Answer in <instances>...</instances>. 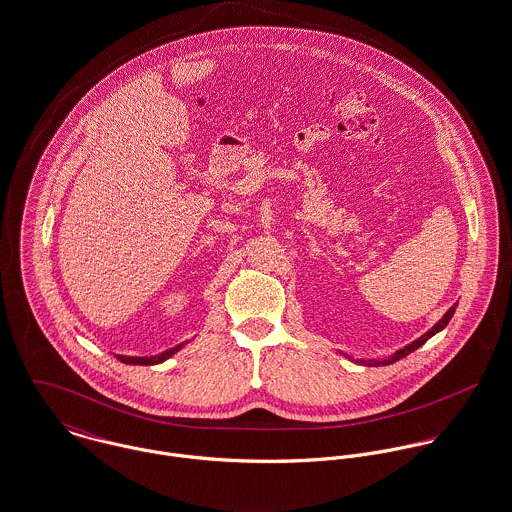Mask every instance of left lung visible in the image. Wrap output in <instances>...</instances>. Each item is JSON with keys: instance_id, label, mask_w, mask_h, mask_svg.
I'll return each mask as SVG.
<instances>
[{"instance_id": "obj_1", "label": "left lung", "mask_w": 512, "mask_h": 512, "mask_svg": "<svg viewBox=\"0 0 512 512\" xmlns=\"http://www.w3.org/2000/svg\"><path fill=\"white\" fill-rule=\"evenodd\" d=\"M454 312H455V306H452V308H450V310H448V312H446V316H444V318H442V320H440V322H438V324H436V326H434V328H432V330H430V332H426V334H424V336H422V338H418V340L412 341V343H410V345H406V347H404V349H400V351H397V353H395V355H393V357H389V359H385V361H375V365H391V363H395V361H398V359H402V357H406V355H408V353H412V351H414V349H418V347H420V345H424V343H426V341L430 340V338H432V336H434V334H438V332H440V330H444V328H446V326H448V322H450V320H452V316H454ZM367 365H373V363H367Z\"/></svg>"}]
</instances>
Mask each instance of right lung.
Wrapping results in <instances>:
<instances>
[{
  "label": "right lung",
  "mask_w": 512,
  "mask_h": 512,
  "mask_svg": "<svg viewBox=\"0 0 512 512\" xmlns=\"http://www.w3.org/2000/svg\"><path fill=\"white\" fill-rule=\"evenodd\" d=\"M186 343V341H184ZM184 343H180V345H176V347H171V349H167V351H163V353H159V355H151V357H127V355H117V359L121 361V363H129V365H157V363H163L165 359H169L171 355H174Z\"/></svg>",
  "instance_id": "add662e5"
}]
</instances>
